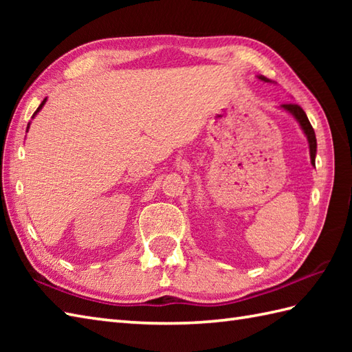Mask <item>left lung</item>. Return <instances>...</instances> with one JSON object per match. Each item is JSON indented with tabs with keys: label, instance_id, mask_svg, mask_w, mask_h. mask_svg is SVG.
<instances>
[{
	"label": "left lung",
	"instance_id": "left-lung-1",
	"mask_svg": "<svg viewBox=\"0 0 352 352\" xmlns=\"http://www.w3.org/2000/svg\"><path fill=\"white\" fill-rule=\"evenodd\" d=\"M260 80L266 81V83H271V80H267L266 77H258ZM284 110L290 111L292 115H294L296 118V121L301 124L302 130L305 133V136H307L309 139V144H310V159H311V163L315 164V157H316V136H315V130H313V126L309 121L307 115H305V111L301 109V106H298V104H292V102H287V104H283L281 106Z\"/></svg>",
	"mask_w": 352,
	"mask_h": 352
}]
</instances>
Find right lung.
Here are the masks:
<instances>
[{"label":"right lung","instance_id":"1","mask_svg":"<svg viewBox=\"0 0 352 352\" xmlns=\"http://www.w3.org/2000/svg\"><path fill=\"white\" fill-rule=\"evenodd\" d=\"M43 104H45V100L42 101V104H41V106H39V107H37V110H36V113H37V111H39V110L42 109V106H43ZM36 113H34V115H36ZM34 115H33V116H34Z\"/></svg>","mask_w":352,"mask_h":352}]
</instances>
